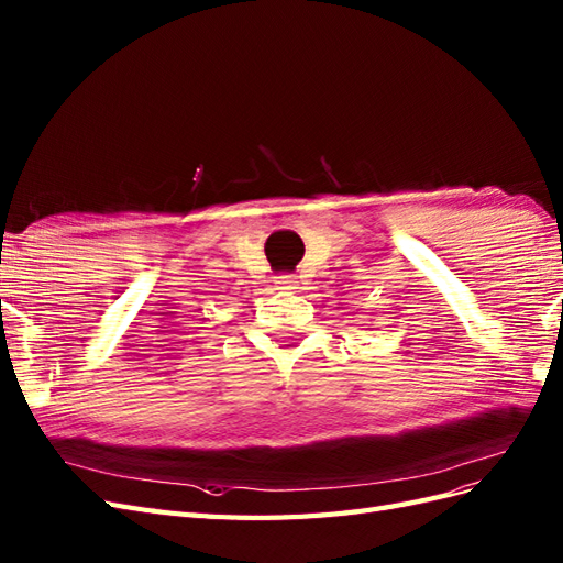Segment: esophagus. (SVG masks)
Masks as SVG:
<instances>
[{"label":"esophagus","mask_w":563,"mask_h":563,"mask_svg":"<svg viewBox=\"0 0 563 563\" xmlns=\"http://www.w3.org/2000/svg\"><path fill=\"white\" fill-rule=\"evenodd\" d=\"M275 279H277L275 284H277L279 291H296V288H298V282H296L294 275H279Z\"/></svg>","instance_id":"esophagus-1"}]
</instances>
